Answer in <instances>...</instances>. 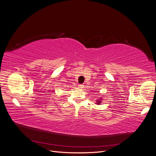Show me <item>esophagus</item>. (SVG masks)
I'll return each mask as SVG.
<instances>
[{
  "instance_id": "34e87169",
  "label": "esophagus",
  "mask_w": 156,
  "mask_h": 156,
  "mask_svg": "<svg viewBox=\"0 0 156 156\" xmlns=\"http://www.w3.org/2000/svg\"><path fill=\"white\" fill-rule=\"evenodd\" d=\"M78 87H79V88H83L84 86L83 85V84H79V85Z\"/></svg>"
}]
</instances>
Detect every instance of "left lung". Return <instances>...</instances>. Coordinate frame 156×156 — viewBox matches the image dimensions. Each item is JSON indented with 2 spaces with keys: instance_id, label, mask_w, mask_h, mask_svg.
<instances>
[{
  "instance_id": "left-lung-1",
  "label": "left lung",
  "mask_w": 156,
  "mask_h": 156,
  "mask_svg": "<svg viewBox=\"0 0 156 156\" xmlns=\"http://www.w3.org/2000/svg\"><path fill=\"white\" fill-rule=\"evenodd\" d=\"M96 101H97V103H97L98 105H100V103H101V99H100V100H96Z\"/></svg>"
}]
</instances>
